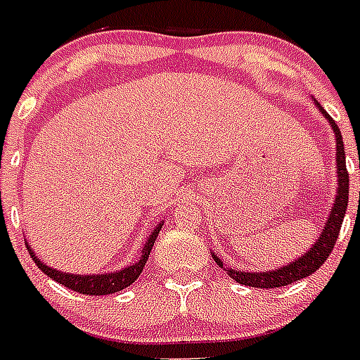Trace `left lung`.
Returning a JSON list of instances; mask_svg holds the SVG:
<instances>
[{"mask_svg":"<svg viewBox=\"0 0 360 360\" xmlns=\"http://www.w3.org/2000/svg\"><path fill=\"white\" fill-rule=\"evenodd\" d=\"M314 103L318 104L319 112L327 117V121L330 123L336 136V174H338V186H336L335 205L330 209V214L327 222H325L323 231L319 233V237L316 239L312 248L304 252L301 257H297L295 262L288 263L284 267L267 271V273H243V271H236V269H226L231 278L239 282V284L269 290V288H282V285H288L291 282H297V280L307 278V276L316 273L323 265L325 259L329 257V254L335 248V243L338 239V233H340L342 222H344V217H346L347 198H349V174H347L346 168V151H344V140H342V132L338 129V124L319 106L318 101H314ZM213 259L217 262L219 267L224 269L220 257H217L213 254Z\"/></svg>","mask_w":360,"mask_h":360,"instance_id":"left-lung-1","label":"left lung"}]
</instances>
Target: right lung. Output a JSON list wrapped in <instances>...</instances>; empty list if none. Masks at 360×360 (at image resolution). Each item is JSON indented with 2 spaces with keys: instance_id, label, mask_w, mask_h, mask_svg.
Here are the masks:
<instances>
[{
  "instance_id": "right-lung-1",
  "label": "right lung",
  "mask_w": 360,
  "mask_h": 360,
  "mask_svg": "<svg viewBox=\"0 0 360 360\" xmlns=\"http://www.w3.org/2000/svg\"><path fill=\"white\" fill-rule=\"evenodd\" d=\"M164 222L153 230V233L147 237L146 246L141 250V257L134 265H129V267L120 269V271H114V273H104V274H70L63 273V271H58V269H52L44 265V263L35 256V252L31 250V246L27 245V250H30L33 262L37 263V267L41 269L42 273L48 274L50 278L59 282L61 285H67L69 290L78 291V293H84V295H110V293H115V291H121L124 288H129L132 282H134L138 276L141 274L143 267H146L147 257L151 254V248L155 245V239H157L158 231L162 228Z\"/></svg>"
}]
</instances>
